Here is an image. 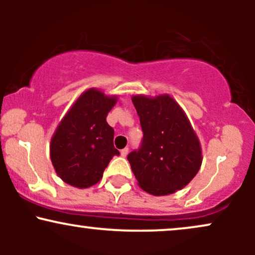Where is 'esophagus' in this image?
<instances>
[{
    "mask_svg": "<svg viewBox=\"0 0 255 255\" xmlns=\"http://www.w3.org/2000/svg\"><path fill=\"white\" fill-rule=\"evenodd\" d=\"M128 154V147H125L124 150H121V156L126 157Z\"/></svg>",
    "mask_w": 255,
    "mask_h": 255,
    "instance_id": "esophagus-1",
    "label": "esophagus"
}]
</instances>
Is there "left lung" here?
I'll return each mask as SVG.
<instances>
[{"label": "left lung", "mask_w": 255, "mask_h": 255, "mask_svg": "<svg viewBox=\"0 0 255 255\" xmlns=\"http://www.w3.org/2000/svg\"><path fill=\"white\" fill-rule=\"evenodd\" d=\"M144 137L128 154L137 184L156 197L184 188L203 163L199 137L180 104L170 95L131 97Z\"/></svg>", "instance_id": "left-lung-1"}]
</instances>
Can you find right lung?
<instances>
[{"label": "right lung", "mask_w": 255, "mask_h": 255, "mask_svg": "<svg viewBox=\"0 0 255 255\" xmlns=\"http://www.w3.org/2000/svg\"><path fill=\"white\" fill-rule=\"evenodd\" d=\"M116 102L118 96L92 87L79 96L61 120L51 137L50 158L63 182L89 188L101 181L111 158L120 154L107 122Z\"/></svg>", "instance_id": "1"}]
</instances>
